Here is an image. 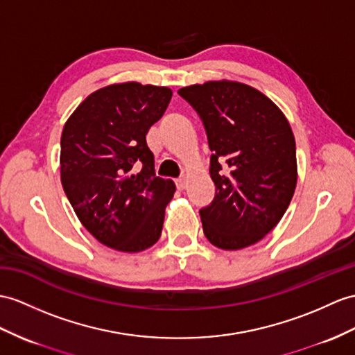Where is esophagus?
Listing matches in <instances>:
<instances>
[{
    "mask_svg": "<svg viewBox=\"0 0 355 355\" xmlns=\"http://www.w3.org/2000/svg\"><path fill=\"white\" fill-rule=\"evenodd\" d=\"M176 188L179 189V191H182V189L187 188V180L185 179H178L176 180Z\"/></svg>",
    "mask_w": 355,
    "mask_h": 355,
    "instance_id": "obj_1",
    "label": "esophagus"
}]
</instances>
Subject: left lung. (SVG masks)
Instances as JSON below:
<instances>
[{"mask_svg": "<svg viewBox=\"0 0 355 355\" xmlns=\"http://www.w3.org/2000/svg\"><path fill=\"white\" fill-rule=\"evenodd\" d=\"M206 129L215 197L200 209L207 241L253 245L286 212L297 187L295 138L282 110L252 85L207 81L178 92Z\"/></svg>", "mask_w": 355, "mask_h": 355, "instance_id": "left-lung-1", "label": "left lung"}]
</instances>
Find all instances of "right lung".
<instances>
[{"instance_id":"obj_1","label":"right lung","mask_w":355,"mask_h":355,"mask_svg":"<svg viewBox=\"0 0 355 355\" xmlns=\"http://www.w3.org/2000/svg\"><path fill=\"white\" fill-rule=\"evenodd\" d=\"M168 87L111 84L89 94L62 132L60 176L83 226L125 253L152 247L176 185L155 176L149 128L167 110Z\"/></svg>"}]
</instances>
